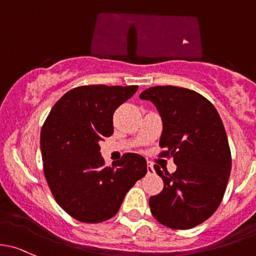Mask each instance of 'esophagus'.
<instances>
[{"instance_id": "1", "label": "esophagus", "mask_w": 256, "mask_h": 256, "mask_svg": "<svg viewBox=\"0 0 256 256\" xmlns=\"http://www.w3.org/2000/svg\"><path fill=\"white\" fill-rule=\"evenodd\" d=\"M147 172H148V174H154V168H153L152 164H148V166H147Z\"/></svg>"}]
</instances>
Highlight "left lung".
Wrapping results in <instances>:
<instances>
[{
  "instance_id": "left-lung-1",
  "label": "left lung",
  "mask_w": 256,
  "mask_h": 256,
  "mask_svg": "<svg viewBox=\"0 0 256 256\" xmlns=\"http://www.w3.org/2000/svg\"><path fill=\"white\" fill-rule=\"evenodd\" d=\"M140 98L154 104L162 118L160 156L173 157L169 174L154 166L164 188L150 198L153 217L173 230H189L214 214L232 168L227 134L216 108L186 88L156 86Z\"/></svg>"
}]
</instances>
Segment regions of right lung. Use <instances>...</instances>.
I'll return each mask as SVG.
<instances>
[{"label": "right lung", "instance_id": "right-lung-1", "mask_svg": "<svg viewBox=\"0 0 256 256\" xmlns=\"http://www.w3.org/2000/svg\"><path fill=\"white\" fill-rule=\"evenodd\" d=\"M138 86H82L64 94L40 134L44 174L58 204L74 218L99 223L119 211L126 192L147 173L142 156L126 153L104 166L100 141L114 132L112 115Z\"/></svg>", "mask_w": 256, "mask_h": 256}]
</instances>
